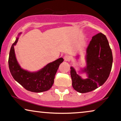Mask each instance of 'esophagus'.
I'll return each mask as SVG.
<instances>
[{
  "mask_svg": "<svg viewBox=\"0 0 121 121\" xmlns=\"http://www.w3.org/2000/svg\"><path fill=\"white\" fill-rule=\"evenodd\" d=\"M64 60L65 61V62H67V61L69 60V59H70V57H69L68 56L66 55L64 57Z\"/></svg>",
  "mask_w": 121,
  "mask_h": 121,
  "instance_id": "obj_1",
  "label": "esophagus"
}]
</instances>
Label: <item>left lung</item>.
<instances>
[{
    "label": "left lung",
    "mask_w": 121,
    "mask_h": 121,
    "mask_svg": "<svg viewBox=\"0 0 121 121\" xmlns=\"http://www.w3.org/2000/svg\"><path fill=\"white\" fill-rule=\"evenodd\" d=\"M86 67L83 70L88 78L82 79L74 68L70 67L72 86L78 92L86 93L105 83L111 70L113 57L105 35L99 33L92 37L86 49Z\"/></svg>",
    "instance_id": "8db88e82"
}]
</instances>
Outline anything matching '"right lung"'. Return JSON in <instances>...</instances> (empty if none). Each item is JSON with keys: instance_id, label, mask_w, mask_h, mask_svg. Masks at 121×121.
Wrapping results in <instances>:
<instances>
[{"instance_id": "add662e5", "label": "right lung", "mask_w": 121, "mask_h": 121, "mask_svg": "<svg viewBox=\"0 0 121 121\" xmlns=\"http://www.w3.org/2000/svg\"><path fill=\"white\" fill-rule=\"evenodd\" d=\"M18 39L17 37L11 46L8 60L9 70L13 78L30 91L41 92L48 90L54 83L56 72L60 64L63 62V59L60 58L48 64L39 72H27L21 68L16 60L14 46L16 45Z\"/></svg>"}]
</instances>
